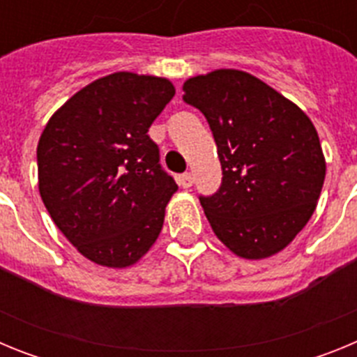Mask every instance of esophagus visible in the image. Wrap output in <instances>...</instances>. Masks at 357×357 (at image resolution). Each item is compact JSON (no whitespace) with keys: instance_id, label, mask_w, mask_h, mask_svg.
I'll use <instances>...</instances> for the list:
<instances>
[{"instance_id":"1","label":"esophagus","mask_w":357,"mask_h":357,"mask_svg":"<svg viewBox=\"0 0 357 357\" xmlns=\"http://www.w3.org/2000/svg\"><path fill=\"white\" fill-rule=\"evenodd\" d=\"M178 184H181L184 189L191 188V185H193V175H191V173H184V175H181L178 176Z\"/></svg>"}]
</instances>
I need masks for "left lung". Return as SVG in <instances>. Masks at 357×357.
Returning <instances> with one entry per match:
<instances>
[{
  "label": "left lung",
  "mask_w": 357,
  "mask_h": 357,
  "mask_svg": "<svg viewBox=\"0 0 357 357\" xmlns=\"http://www.w3.org/2000/svg\"><path fill=\"white\" fill-rule=\"evenodd\" d=\"M182 89L206 116L222 164L220 191L200 198L216 238L243 259L282 252L313 216L326 178L313 121L239 69L197 75Z\"/></svg>",
  "instance_id": "left-lung-1"
}]
</instances>
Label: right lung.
Returning a JSON list of instances; mask_svg holds the SVG:
<instances>
[{
	"label": "right lung",
	"instance_id": "right-lung-1",
	"mask_svg": "<svg viewBox=\"0 0 357 357\" xmlns=\"http://www.w3.org/2000/svg\"><path fill=\"white\" fill-rule=\"evenodd\" d=\"M173 96L168 78L112 73L73 94L40 134V198L91 263L134 266L159 238L178 185L148 128Z\"/></svg>",
	"mask_w": 357,
	"mask_h": 357
}]
</instances>
